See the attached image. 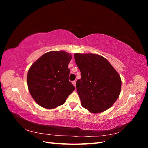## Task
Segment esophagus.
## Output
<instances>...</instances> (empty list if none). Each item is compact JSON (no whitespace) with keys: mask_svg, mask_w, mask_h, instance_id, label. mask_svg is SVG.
Returning a JSON list of instances; mask_svg holds the SVG:
<instances>
[{"mask_svg":"<svg viewBox=\"0 0 148 148\" xmlns=\"http://www.w3.org/2000/svg\"><path fill=\"white\" fill-rule=\"evenodd\" d=\"M76 82H77L76 81H73V82H72V84L74 85V86H75V87L76 86Z\"/></svg>","mask_w":148,"mask_h":148,"instance_id":"esophagus-1","label":"esophagus"}]
</instances>
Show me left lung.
<instances>
[{"instance_id":"obj_1","label":"left lung","mask_w":148,"mask_h":148,"mask_svg":"<svg viewBox=\"0 0 148 148\" xmlns=\"http://www.w3.org/2000/svg\"><path fill=\"white\" fill-rule=\"evenodd\" d=\"M82 78L76 84L82 106L96 114L109 109L120 95L122 80L106 59L95 53H76Z\"/></svg>"}]
</instances>
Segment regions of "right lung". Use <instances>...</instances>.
Returning a JSON list of instances; mask_svg holds the SVG:
<instances>
[{
  "label": "right lung",
  "instance_id": "right-lung-1",
  "mask_svg": "<svg viewBox=\"0 0 148 148\" xmlns=\"http://www.w3.org/2000/svg\"><path fill=\"white\" fill-rule=\"evenodd\" d=\"M71 55L65 51H51L34 62L27 75L29 91L40 106L52 109L64 104L75 90L69 81V64Z\"/></svg>",
  "mask_w": 148,
  "mask_h": 148
}]
</instances>
